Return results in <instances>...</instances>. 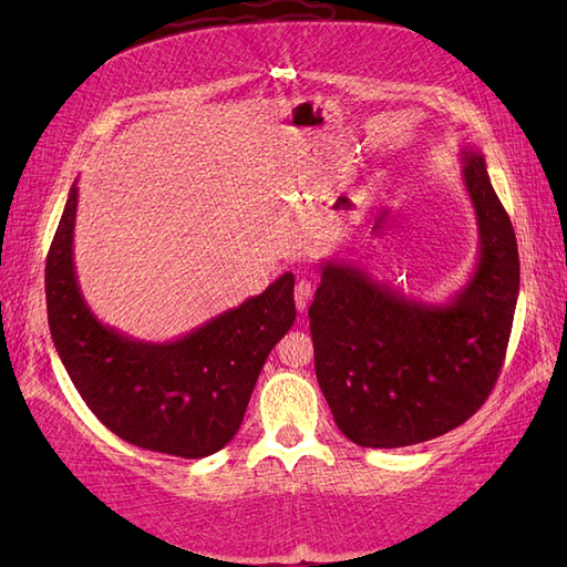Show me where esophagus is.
<instances>
[{
    "mask_svg": "<svg viewBox=\"0 0 567 567\" xmlns=\"http://www.w3.org/2000/svg\"><path fill=\"white\" fill-rule=\"evenodd\" d=\"M312 293H315V286H312V281L310 279H298V284H296V307L300 312H305L307 310V305H310V298H312Z\"/></svg>",
    "mask_w": 567,
    "mask_h": 567,
    "instance_id": "34e87169",
    "label": "esophagus"
}]
</instances>
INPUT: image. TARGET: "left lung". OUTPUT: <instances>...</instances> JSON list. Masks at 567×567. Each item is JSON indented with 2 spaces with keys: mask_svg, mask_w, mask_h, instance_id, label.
<instances>
[{
  "mask_svg": "<svg viewBox=\"0 0 567 567\" xmlns=\"http://www.w3.org/2000/svg\"><path fill=\"white\" fill-rule=\"evenodd\" d=\"M480 229L471 281L447 305L406 300L348 262H323L310 305L317 381L340 433L394 450L466 423L499 379L516 312V231L483 153L463 151Z\"/></svg>",
  "mask_w": 567,
  "mask_h": 567,
  "instance_id": "1",
  "label": "left lung"
}]
</instances>
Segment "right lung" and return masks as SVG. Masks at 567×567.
Segmentation results:
<instances>
[{"label": "right lung", "instance_id": "right-lung-1", "mask_svg": "<svg viewBox=\"0 0 567 567\" xmlns=\"http://www.w3.org/2000/svg\"><path fill=\"white\" fill-rule=\"evenodd\" d=\"M78 186L44 269L49 331L80 398L134 447L182 458L210 456L241 427L271 348L296 321L293 274L175 342H142L101 323L84 302L73 229Z\"/></svg>", "mask_w": 567, "mask_h": 567}]
</instances>
